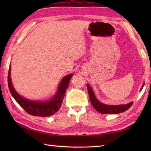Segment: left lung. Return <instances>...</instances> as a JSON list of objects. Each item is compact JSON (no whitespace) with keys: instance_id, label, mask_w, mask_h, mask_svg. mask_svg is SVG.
Listing matches in <instances>:
<instances>
[{"instance_id":"1","label":"left lung","mask_w":151,"mask_h":151,"mask_svg":"<svg viewBox=\"0 0 151 151\" xmlns=\"http://www.w3.org/2000/svg\"><path fill=\"white\" fill-rule=\"evenodd\" d=\"M145 83H143L140 91L142 90L143 86H144ZM88 89V93L89 95V99H90L91 103L92 105L96 110V111H98L102 114H118L121 113L124 111H127L130 107L132 106L133 102H131V103H127L126 104H118V105H110V104H106L101 103L100 101H99L98 99H96V97L94 94L93 90L92 89L91 86L87 84L86 85Z\"/></svg>"}]
</instances>
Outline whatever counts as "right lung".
Returning <instances> with one entry per match:
<instances>
[{
  "mask_svg": "<svg viewBox=\"0 0 151 151\" xmlns=\"http://www.w3.org/2000/svg\"><path fill=\"white\" fill-rule=\"evenodd\" d=\"M11 65L9 66L8 75V85L9 91L13 98L18 104L27 113L30 115L47 117L50 116L56 113L60 109L62 104L63 98L65 96L66 89H67L73 74L65 76L58 85L57 93L52 98L48 101H32L29 100L24 97L20 96L17 93L12 85L11 78Z\"/></svg>",
  "mask_w": 151,
  "mask_h": 151,
  "instance_id": "1",
  "label": "right lung"
}]
</instances>
